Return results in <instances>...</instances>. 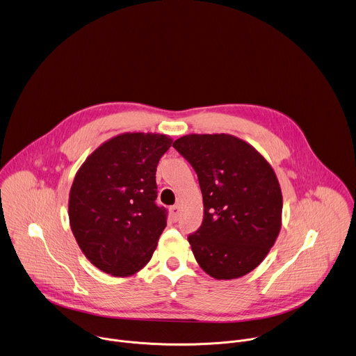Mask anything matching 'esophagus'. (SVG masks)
Wrapping results in <instances>:
<instances>
[{"mask_svg":"<svg viewBox=\"0 0 356 356\" xmlns=\"http://www.w3.org/2000/svg\"><path fill=\"white\" fill-rule=\"evenodd\" d=\"M169 211H170L172 219H173L175 222H177L179 218H180V207H179V205H173V207H170Z\"/></svg>","mask_w":356,"mask_h":356,"instance_id":"1","label":"esophagus"}]
</instances>
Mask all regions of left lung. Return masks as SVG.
I'll return each instance as SVG.
<instances>
[{"label": "left lung", "instance_id": "8db88e82", "mask_svg": "<svg viewBox=\"0 0 356 356\" xmlns=\"http://www.w3.org/2000/svg\"><path fill=\"white\" fill-rule=\"evenodd\" d=\"M173 148L195 170L202 193V223L187 237L197 262L218 280L250 273L282 227L283 198L272 166L230 134H188Z\"/></svg>", "mask_w": 356, "mask_h": 356}]
</instances>
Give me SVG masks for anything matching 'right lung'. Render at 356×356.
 I'll list each match as a JSON object with an SVG mask.
<instances>
[{
	"label": "right lung",
	"mask_w": 356,
	"mask_h": 356,
	"mask_svg": "<svg viewBox=\"0 0 356 356\" xmlns=\"http://www.w3.org/2000/svg\"><path fill=\"white\" fill-rule=\"evenodd\" d=\"M170 145L163 134H120L98 147L76 173L70 227L99 270L130 276L151 259L168 219V209L156 204L155 173Z\"/></svg>",
	"instance_id": "obj_1"
}]
</instances>
